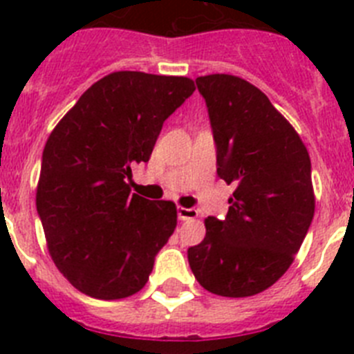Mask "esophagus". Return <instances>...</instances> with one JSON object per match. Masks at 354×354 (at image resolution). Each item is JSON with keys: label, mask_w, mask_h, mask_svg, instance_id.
<instances>
[{"label": "esophagus", "mask_w": 354, "mask_h": 354, "mask_svg": "<svg viewBox=\"0 0 354 354\" xmlns=\"http://www.w3.org/2000/svg\"><path fill=\"white\" fill-rule=\"evenodd\" d=\"M198 216V211L196 209H186V207H177V218L180 221H186V220H193Z\"/></svg>", "instance_id": "esophagus-1"}]
</instances>
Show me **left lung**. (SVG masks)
<instances>
[{
    "mask_svg": "<svg viewBox=\"0 0 354 354\" xmlns=\"http://www.w3.org/2000/svg\"><path fill=\"white\" fill-rule=\"evenodd\" d=\"M216 145V171L236 192L227 216L205 220L187 248L198 283L227 298L273 286L305 239L315 198L306 147L257 86L228 74L196 77Z\"/></svg>",
    "mask_w": 354,
    "mask_h": 354,
    "instance_id": "left-lung-1",
    "label": "left lung"
}]
</instances>
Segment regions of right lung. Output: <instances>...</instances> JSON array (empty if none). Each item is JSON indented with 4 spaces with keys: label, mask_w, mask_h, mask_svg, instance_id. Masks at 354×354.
I'll return each mask as SVG.
<instances>
[{
    "label": "right lung",
    "mask_w": 354,
    "mask_h": 354,
    "mask_svg": "<svg viewBox=\"0 0 354 354\" xmlns=\"http://www.w3.org/2000/svg\"><path fill=\"white\" fill-rule=\"evenodd\" d=\"M195 92L189 77L113 72L93 83L42 152L37 212L56 268L97 299L143 289L177 227L174 202L131 193L162 122Z\"/></svg>",
    "instance_id": "obj_1"
}]
</instances>
